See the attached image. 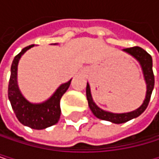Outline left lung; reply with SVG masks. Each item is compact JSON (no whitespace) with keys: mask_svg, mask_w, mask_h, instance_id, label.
Returning <instances> with one entry per match:
<instances>
[{"mask_svg":"<svg viewBox=\"0 0 159 159\" xmlns=\"http://www.w3.org/2000/svg\"><path fill=\"white\" fill-rule=\"evenodd\" d=\"M124 51L130 53L132 56H134L139 63L141 65V68L143 70V74H144V78L147 84V93H146V98L143 102V104L140 106L137 110L132 111V112H127V113H111V112H108L105 111L101 109H99L91 98V94H90V89L89 84H87V99H88V103H89V107L93 111V113L95 115V116L99 119L102 120H107V121H111L112 123H116V124H121V123H125L127 121H129L134 117L139 116L148 107L149 102L151 99V95L152 93V89H154V86H155V75L154 72H152V56L150 54L144 50L143 48H141L140 47H133V48H124Z\"/></svg>","mask_w":159,"mask_h":159,"instance_id":"left-lung-1","label":"left lung"}]
</instances>
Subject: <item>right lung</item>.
Listing matches in <instances>:
<instances>
[{"mask_svg": "<svg viewBox=\"0 0 159 159\" xmlns=\"http://www.w3.org/2000/svg\"><path fill=\"white\" fill-rule=\"evenodd\" d=\"M33 45L28 46L15 56L11 65V74L8 83V98L11 107L18 118L23 125L31 129L43 130L52 125H55L61 115L60 100L63 94L69 89L71 80L61 85L58 89L48 101L41 104H31L24 98L17 85V66L21 56L32 48Z\"/></svg>", "mask_w": 159, "mask_h": 159, "instance_id": "right-lung-1", "label": "right lung"}]
</instances>
